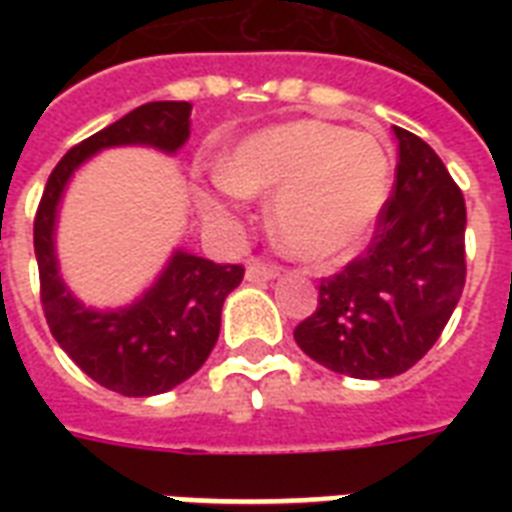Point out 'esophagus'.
<instances>
[{
	"label": "esophagus",
	"instance_id": "1",
	"mask_svg": "<svg viewBox=\"0 0 512 512\" xmlns=\"http://www.w3.org/2000/svg\"><path fill=\"white\" fill-rule=\"evenodd\" d=\"M279 276V265L273 263H263V260H257V257H252L247 263V281H252V284H260V281H271Z\"/></svg>",
	"mask_w": 512,
	"mask_h": 512
}]
</instances>
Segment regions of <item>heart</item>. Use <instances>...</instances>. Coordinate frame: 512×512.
I'll list each match as a JSON object with an SVG mask.
<instances>
[{
	"mask_svg": "<svg viewBox=\"0 0 512 512\" xmlns=\"http://www.w3.org/2000/svg\"><path fill=\"white\" fill-rule=\"evenodd\" d=\"M388 146L366 132L300 119L241 140L220 164L228 193H276L271 231L289 255L337 260L366 239L390 193ZM209 204V212H217Z\"/></svg>",
	"mask_w": 512,
	"mask_h": 512,
	"instance_id": "heart-1",
	"label": "heart"
}]
</instances>
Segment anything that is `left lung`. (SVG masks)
I'll use <instances>...</instances> for the list:
<instances>
[{
	"label": "left lung",
	"mask_w": 512,
	"mask_h": 512,
	"mask_svg": "<svg viewBox=\"0 0 512 512\" xmlns=\"http://www.w3.org/2000/svg\"><path fill=\"white\" fill-rule=\"evenodd\" d=\"M398 164L364 255L321 279L295 329L303 353L337 374L385 380L412 369L465 287V196L422 138L396 127Z\"/></svg>",
	"instance_id": "obj_1"
}]
</instances>
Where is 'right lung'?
I'll return each mask as SVG.
<instances>
[{
    "label": "right lung",
    "instance_id": "add662e5",
    "mask_svg": "<svg viewBox=\"0 0 512 512\" xmlns=\"http://www.w3.org/2000/svg\"><path fill=\"white\" fill-rule=\"evenodd\" d=\"M191 135V103L156 100L74 146L44 185L34 217L39 292L52 337L76 366L122 396H156L188 380L215 348L225 297L244 265H217L177 249L156 284L119 311L84 308L66 289L55 260V217L68 177L84 159L111 146H154L175 154Z\"/></svg>",
    "mask_w": 512,
    "mask_h": 512
}]
</instances>
